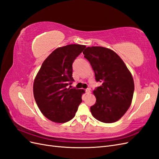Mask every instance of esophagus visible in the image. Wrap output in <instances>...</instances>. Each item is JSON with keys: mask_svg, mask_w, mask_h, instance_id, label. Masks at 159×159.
I'll return each mask as SVG.
<instances>
[{"mask_svg": "<svg viewBox=\"0 0 159 159\" xmlns=\"http://www.w3.org/2000/svg\"><path fill=\"white\" fill-rule=\"evenodd\" d=\"M85 92H86V93H87V94L89 93V92H90V89H85Z\"/></svg>", "mask_w": 159, "mask_h": 159, "instance_id": "1", "label": "esophagus"}]
</instances>
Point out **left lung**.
<instances>
[{
  "label": "left lung",
  "instance_id": "1",
  "mask_svg": "<svg viewBox=\"0 0 159 159\" xmlns=\"http://www.w3.org/2000/svg\"><path fill=\"white\" fill-rule=\"evenodd\" d=\"M83 54L92 66L96 81L102 83L93 91L96 102L90 108L91 114L101 122H116L132 103L134 88L132 74L112 50L91 46L86 48Z\"/></svg>",
  "mask_w": 159,
  "mask_h": 159
}]
</instances>
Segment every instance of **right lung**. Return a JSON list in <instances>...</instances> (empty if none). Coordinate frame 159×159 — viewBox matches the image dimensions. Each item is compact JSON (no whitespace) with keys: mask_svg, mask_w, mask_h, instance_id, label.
<instances>
[{"mask_svg":"<svg viewBox=\"0 0 159 159\" xmlns=\"http://www.w3.org/2000/svg\"><path fill=\"white\" fill-rule=\"evenodd\" d=\"M86 46L69 44L53 51L42 63L34 81L33 93L38 108L50 121L64 123L75 115L84 89H71L72 64Z\"/></svg>","mask_w":159,"mask_h":159,"instance_id":"add662e5","label":"right lung"}]
</instances>
